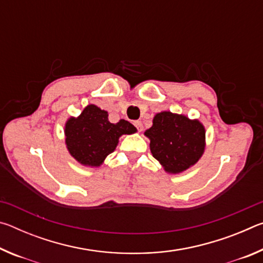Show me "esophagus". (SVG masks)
<instances>
[{
	"label": "esophagus",
	"mask_w": 263,
	"mask_h": 263,
	"mask_svg": "<svg viewBox=\"0 0 263 263\" xmlns=\"http://www.w3.org/2000/svg\"><path fill=\"white\" fill-rule=\"evenodd\" d=\"M135 126L138 128V131H142V123L140 121L135 122Z\"/></svg>",
	"instance_id": "1"
}]
</instances>
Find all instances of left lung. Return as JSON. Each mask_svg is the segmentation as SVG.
Listing matches in <instances>:
<instances>
[{
    "label": "left lung",
    "mask_w": 263,
    "mask_h": 263,
    "mask_svg": "<svg viewBox=\"0 0 263 263\" xmlns=\"http://www.w3.org/2000/svg\"><path fill=\"white\" fill-rule=\"evenodd\" d=\"M153 157L172 174L184 172L202 157L205 147V128L197 119L163 111L155 115L146 130Z\"/></svg>",
    "instance_id": "1"
}]
</instances>
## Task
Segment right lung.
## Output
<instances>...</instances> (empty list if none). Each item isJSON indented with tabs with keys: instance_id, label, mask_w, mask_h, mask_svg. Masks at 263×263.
<instances>
[{
	"instance_id": "obj_1",
	"label": "right lung",
	"mask_w": 263,
	"mask_h": 263,
	"mask_svg": "<svg viewBox=\"0 0 263 263\" xmlns=\"http://www.w3.org/2000/svg\"><path fill=\"white\" fill-rule=\"evenodd\" d=\"M136 131L137 128L125 119L110 123L106 111L90 104L78 118L70 117L66 123V145L77 161L97 167L117 147L119 137Z\"/></svg>"
}]
</instances>
